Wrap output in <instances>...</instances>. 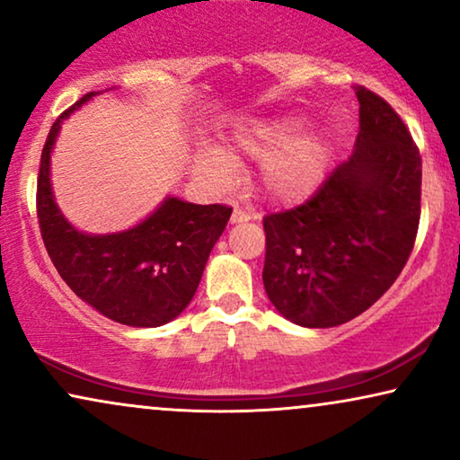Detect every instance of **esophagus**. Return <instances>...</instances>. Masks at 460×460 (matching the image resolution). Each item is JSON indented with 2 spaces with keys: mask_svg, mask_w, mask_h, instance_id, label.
Here are the masks:
<instances>
[{
  "mask_svg": "<svg viewBox=\"0 0 460 460\" xmlns=\"http://www.w3.org/2000/svg\"><path fill=\"white\" fill-rule=\"evenodd\" d=\"M251 216L244 209H241V207H234L232 209V216H230V222L232 224H241V222H249Z\"/></svg>",
  "mask_w": 460,
  "mask_h": 460,
  "instance_id": "esophagus-1",
  "label": "esophagus"
}]
</instances>
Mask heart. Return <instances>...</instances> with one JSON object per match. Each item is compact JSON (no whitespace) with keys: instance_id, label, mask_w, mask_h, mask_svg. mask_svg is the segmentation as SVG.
Wrapping results in <instances>:
<instances>
[{"instance_id":"obj_1","label":"heart","mask_w":460,"mask_h":460,"mask_svg":"<svg viewBox=\"0 0 460 460\" xmlns=\"http://www.w3.org/2000/svg\"><path fill=\"white\" fill-rule=\"evenodd\" d=\"M305 121L279 117L257 123L236 136V148L260 167L257 188L274 203H295L323 184L329 165V142L320 134H301ZM205 165L216 173H230L234 161L224 150H207Z\"/></svg>"}]
</instances>
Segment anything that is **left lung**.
<instances>
[{
	"label": "left lung",
	"mask_w": 460,
	"mask_h": 460,
	"mask_svg": "<svg viewBox=\"0 0 460 460\" xmlns=\"http://www.w3.org/2000/svg\"><path fill=\"white\" fill-rule=\"evenodd\" d=\"M360 131L348 161L305 203L268 213L263 287L291 323L329 329L394 285L417 241L423 163L381 96L356 85Z\"/></svg>",
	"instance_id": "left-lung-1"
}]
</instances>
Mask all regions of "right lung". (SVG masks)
<instances>
[{"label":"right lung","instance_id":"1","mask_svg":"<svg viewBox=\"0 0 460 460\" xmlns=\"http://www.w3.org/2000/svg\"><path fill=\"white\" fill-rule=\"evenodd\" d=\"M49 129L37 175V219L48 255L71 291L106 318L128 326H161L180 316L197 293L205 263L228 224L232 207L167 199L136 228L92 236L62 217L49 186V153L62 119Z\"/></svg>","mask_w":460,"mask_h":460}]
</instances>
